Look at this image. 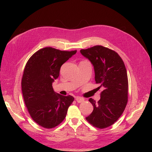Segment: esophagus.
I'll use <instances>...</instances> for the list:
<instances>
[{"mask_svg":"<svg viewBox=\"0 0 152 152\" xmlns=\"http://www.w3.org/2000/svg\"><path fill=\"white\" fill-rule=\"evenodd\" d=\"M75 99L77 101V102L79 103H81L82 102H84V99L81 98V97H77Z\"/></svg>","mask_w":152,"mask_h":152,"instance_id":"34e87169","label":"esophagus"}]
</instances>
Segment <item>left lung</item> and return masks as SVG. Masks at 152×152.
Returning <instances> with one entry per match:
<instances>
[{
    "label": "left lung",
    "instance_id": "1",
    "mask_svg": "<svg viewBox=\"0 0 152 152\" xmlns=\"http://www.w3.org/2000/svg\"><path fill=\"white\" fill-rule=\"evenodd\" d=\"M81 54L93 64L96 84L103 90L98 102L89 99L93 111L86 119L99 129L107 128L115 122L125 110L128 101V78L121 57L115 50L102 45L81 49Z\"/></svg>",
    "mask_w": 152,
    "mask_h": 152
}]
</instances>
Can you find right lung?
Returning a JSON list of instances; mask_svg holds the SVG:
<instances>
[{
  "instance_id": "right-lung-1",
  "label": "right lung",
  "mask_w": 152,
  "mask_h": 152,
  "mask_svg": "<svg viewBox=\"0 0 152 152\" xmlns=\"http://www.w3.org/2000/svg\"><path fill=\"white\" fill-rule=\"evenodd\" d=\"M76 53L77 50L44 48L35 52L26 64L21 79L24 102L31 118L44 128L60 124L74 100L70 95L56 94L52 85L63 64Z\"/></svg>"
}]
</instances>
